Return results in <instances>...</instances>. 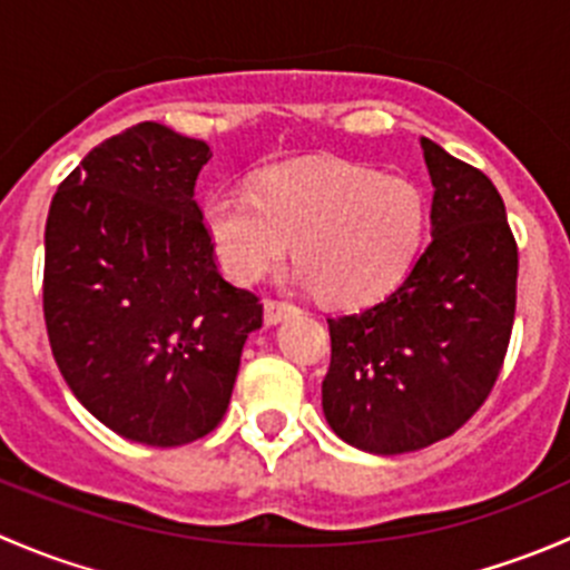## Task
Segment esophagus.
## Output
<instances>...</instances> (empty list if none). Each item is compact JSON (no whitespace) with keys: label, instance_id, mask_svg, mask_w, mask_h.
I'll return each mask as SVG.
<instances>
[{"label":"esophagus","instance_id":"34e87169","mask_svg":"<svg viewBox=\"0 0 570 570\" xmlns=\"http://www.w3.org/2000/svg\"><path fill=\"white\" fill-rule=\"evenodd\" d=\"M297 306H292V303H284V301H267L264 303V325H278V322H284L289 314H295Z\"/></svg>","mask_w":570,"mask_h":570}]
</instances>
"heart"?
<instances>
[{
	"instance_id": "1",
	"label": "heart",
	"mask_w": 570,
	"mask_h": 570,
	"mask_svg": "<svg viewBox=\"0 0 570 570\" xmlns=\"http://www.w3.org/2000/svg\"><path fill=\"white\" fill-rule=\"evenodd\" d=\"M206 237L228 278L256 284L295 243V281L322 301L358 306L386 295L422 245V193L405 178L344 159H297L264 170L245 189L200 204Z\"/></svg>"
}]
</instances>
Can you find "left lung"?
I'll list each match as a JSON object with an SVG mask.
<instances>
[{"label":"left lung","mask_w":570,"mask_h":570,"mask_svg":"<svg viewBox=\"0 0 570 570\" xmlns=\"http://www.w3.org/2000/svg\"><path fill=\"white\" fill-rule=\"evenodd\" d=\"M433 181L430 245L400 286L327 320L322 413L372 455L416 452L455 433L485 402L508 353L519 248L491 178L422 137Z\"/></svg>","instance_id":"left-lung-1"}]
</instances>
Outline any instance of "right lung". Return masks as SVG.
Instances as JSON below:
<instances>
[{
  "label": "right lung",
  "instance_id": "1",
  "mask_svg": "<svg viewBox=\"0 0 570 570\" xmlns=\"http://www.w3.org/2000/svg\"><path fill=\"white\" fill-rule=\"evenodd\" d=\"M204 140L137 124L57 187L43 317L60 375L112 433L181 446L220 424L262 303L212 256L195 178Z\"/></svg>",
  "mask_w": 570,
  "mask_h": 570
}]
</instances>
